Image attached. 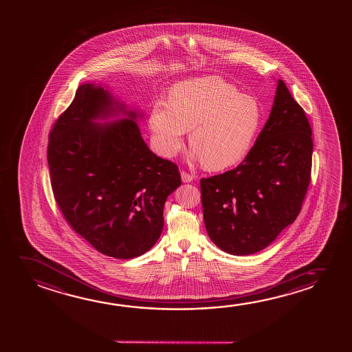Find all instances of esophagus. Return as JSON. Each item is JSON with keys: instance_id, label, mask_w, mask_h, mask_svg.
I'll return each instance as SVG.
<instances>
[{"instance_id": "esophagus-1", "label": "esophagus", "mask_w": 352, "mask_h": 352, "mask_svg": "<svg viewBox=\"0 0 352 352\" xmlns=\"http://www.w3.org/2000/svg\"><path fill=\"white\" fill-rule=\"evenodd\" d=\"M180 175H182V180H183V183H190V182H192V179H194V177H192L191 174L186 173L184 170H182V172H180Z\"/></svg>"}]
</instances>
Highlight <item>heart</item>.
Instances as JSON below:
<instances>
[{"instance_id":"b5f03b06","label":"heart","mask_w":352,"mask_h":352,"mask_svg":"<svg viewBox=\"0 0 352 352\" xmlns=\"http://www.w3.org/2000/svg\"><path fill=\"white\" fill-rule=\"evenodd\" d=\"M263 120L258 99L219 77L208 76L175 83L167 102L152 105L148 125L162 156H175L185 133L190 131L191 158L208 170L221 172L247 158Z\"/></svg>"}]
</instances>
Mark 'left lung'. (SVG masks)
Here are the masks:
<instances>
[{
	"mask_svg": "<svg viewBox=\"0 0 352 352\" xmlns=\"http://www.w3.org/2000/svg\"><path fill=\"white\" fill-rule=\"evenodd\" d=\"M313 140L305 110L283 80L247 158L200 180L210 239L232 255L258 253L294 223L311 182Z\"/></svg>",
	"mask_w": 352,
	"mask_h": 352,
	"instance_id": "1",
	"label": "left lung"
}]
</instances>
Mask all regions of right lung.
Wrapping results in <instances>:
<instances>
[{
  "instance_id": "obj_1",
  "label": "right lung",
  "mask_w": 352,
  "mask_h": 352,
  "mask_svg": "<svg viewBox=\"0 0 352 352\" xmlns=\"http://www.w3.org/2000/svg\"><path fill=\"white\" fill-rule=\"evenodd\" d=\"M110 117L118 119L98 122ZM138 118L142 113L127 109L107 86L83 83L47 144L52 191L65 219L116 259H133L156 244L166 200L182 184L177 164L144 142Z\"/></svg>"
}]
</instances>
